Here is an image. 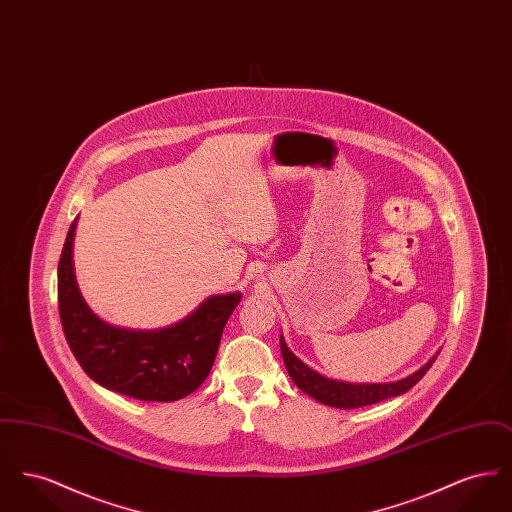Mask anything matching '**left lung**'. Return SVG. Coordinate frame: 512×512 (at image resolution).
<instances>
[{"instance_id": "8db88e82", "label": "left lung", "mask_w": 512, "mask_h": 512, "mask_svg": "<svg viewBox=\"0 0 512 512\" xmlns=\"http://www.w3.org/2000/svg\"><path fill=\"white\" fill-rule=\"evenodd\" d=\"M280 349H282L284 365H286L288 374L292 376L293 384L299 390L305 391L307 395H311L313 399H317L318 403H324V405L336 407V409H359V407L374 405V403H380L384 399H390V397L411 390L414 384L430 370V366L434 365V361L438 359L439 355L438 351L426 365L420 366L411 376L397 380V382L349 384V382L326 378V376L318 374L317 370L309 368L303 361H299L288 349L282 336H280Z\"/></svg>"}]
</instances>
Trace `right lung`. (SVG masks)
<instances>
[{
	"mask_svg": "<svg viewBox=\"0 0 512 512\" xmlns=\"http://www.w3.org/2000/svg\"><path fill=\"white\" fill-rule=\"evenodd\" d=\"M76 219L57 268L59 317L84 372L107 390L140 401H178L209 376L222 328L242 293L207 297L192 315L161 330H128L103 322L78 292L73 268Z\"/></svg>",
	"mask_w": 512,
	"mask_h": 512,
	"instance_id": "1",
	"label": "right lung"
}]
</instances>
